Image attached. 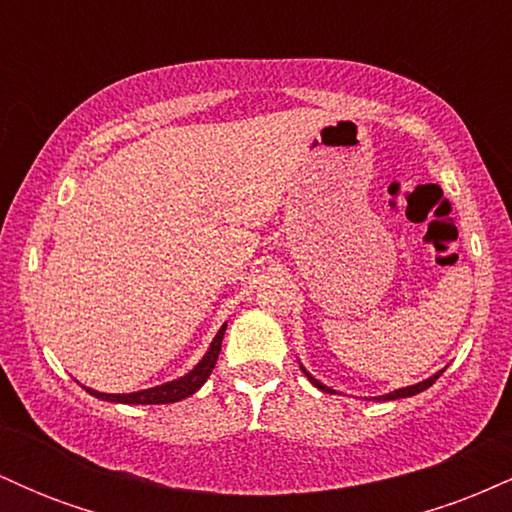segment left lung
<instances>
[{
	"instance_id": "left-lung-1",
	"label": "left lung",
	"mask_w": 512,
	"mask_h": 512,
	"mask_svg": "<svg viewBox=\"0 0 512 512\" xmlns=\"http://www.w3.org/2000/svg\"><path fill=\"white\" fill-rule=\"evenodd\" d=\"M301 363V361H298ZM301 370L305 373V378L310 380V383H313L317 390H322V392H330V395H339L337 390H332L330 385H325V383H320V380L315 378L313 373H308V368L303 366L301 363ZM445 370V368H443ZM443 370H438L436 375H431V378H426V380H421V383H416V385H407V387H399V390H392V392H387V395H378V397H368V399H373V402H390V399H404V397H414V395H419V392H424V390H428V387H431L433 383H436V380L440 378V375H443Z\"/></svg>"
}]
</instances>
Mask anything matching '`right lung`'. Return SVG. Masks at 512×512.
Listing matches in <instances>:
<instances>
[{"label":"right lung","mask_w":512,"mask_h":512,"mask_svg":"<svg viewBox=\"0 0 512 512\" xmlns=\"http://www.w3.org/2000/svg\"><path fill=\"white\" fill-rule=\"evenodd\" d=\"M223 334H226V322L221 325V330L216 332V337L211 339L207 354L197 361V366L192 370H187L185 375L180 378L168 380V383L156 385V387H146V390H137V392H122V395H110V392H98L86 387L88 395L103 399V402H115V404H170V402H180V399H187L190 395L207 383V378L214 370L216 361H219L221 354V342H223Z\"/></svg>","instance_id":"add662e5"}]
</instances>
